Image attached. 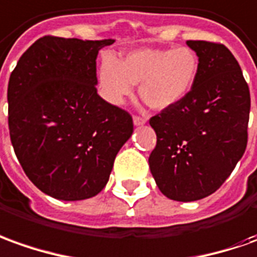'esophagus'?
I'll use <instances>...</instances> for the list:
<instances>
[{"label": "esophagus", "mask_w": 257, "mask_h": 257, "mask_svg": "<svg viewBox=\"0 0 257 257\" xmlns=\"http://www.w3.org/2000/svg\"><path fill=\"white\" fill-rule=\"evenodd\" d=\"M133 121H134V124H136V125L146 124L147 117H143V116H137V114H134V117H133Z\"/></svg>", "instance_id": "esophagus-1"}]
</instances>
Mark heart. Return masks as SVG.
<instances>
[{"mask_svg":"<svg viewBox=\"0 0 257 257\" xmlns=\"http://www.w3.org/2000/svg\"><path fill=\"white\" fill-rule=\"evenodd\" d=\"M199 67L197 54L187 47L140 49L118 60L106 58L99 70V84L111 103L121 102L139 84L141 100L151 109L165 110L189 95Z\"/></svg>","mask_w":257,"mask_h":257,"instance_id":"obj_1","label":"heart"}]
</instances>
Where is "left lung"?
<instances>
[{
  "label": "left lung",
  "instance_id": "1",
  "mask_svg": "<svg viewBox=\"0 0 257 257\" xmlns=\"http://www.w3.org/2000/svg\"><path fill=\"white\" fill-rule=\"evenodd\" d=\"M199 57L192 91L150 118L157 146L148 158L159 190L176 201L204 199L220 189L247 144L249 86L222 43L187 40Z\"/></svg>",
  "mask_w": 257,
  "mask_h": 257
}]
</instances>
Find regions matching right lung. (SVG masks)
<instances>
[{"instance_id": "1", "label": "right lung", "mask_w": 257, "mask_h": 257, "mask_svg": "<svg viewBox=\"0 0 257 257\" xmlns=\"http://www.w3.org/2000/svg\"><path fill=\"white\" fill-rule=\"evenodd\" d=\"M111 43L43 36L11 72V143L26 176L54 199L75 201L102 192L133 134L132 114L96 89V57Z\"/></svg>"}]
</instances>
